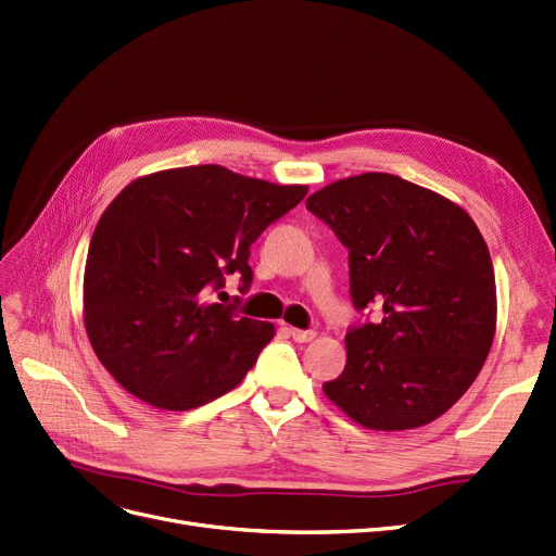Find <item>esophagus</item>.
Here are the masks:
<instances>
[{"mask_svg":"<svg viewBox=\"0 0 556 556\" xmlns=\"http://www.w3.org/2000/svg\"><path fill=\"white\" fill-rule=\"evenodd\" d=\"M288 333H291L293 341H298V343H311L313 338L318 336L313 329H298V327H288Z\"/></svg>","mask_w":556,"mask_h":556,"instance_id":"obj_1","label":"esophagus"}]
</instances>
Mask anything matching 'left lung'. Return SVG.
<instances>
[{"label": "left lung", "instance_id": "1", "mask_svg": "<svg viewBox=\"0 0 556 556\" xmlns=\"http://www.w3.org/2000/svg\"><path fill=\"white\" fill-rule=\"evenodd\" d=\"M306 208L350 252L354 308H381V320L348 329L345 370L325 395L368 429L437 420L470 389L495 336V273L477 225L383 173L329 184Z\"/></svg>", "mask_w": 556, "mask_h": 556}]
</instances>
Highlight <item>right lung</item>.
Listing matches in <instances>:
<instances>
[{"instance_id":"add662e5","label":"right lung","mask_w":556,"mask_h":556,"mask_svg":"<svg viewBox=\"0 0 556 556\" xmlns=\"http://www.w3.org/2000/svg\"><path fill=\"white\" fill-rule=\"evenodd\" d=\"M304 195L306 186L223 165L175 167L119 192L90 238L84 323L123 389L165 412H188L243 381L275 327L213 295L227 298L229 275L240 277V293L250 291L252 243Z\"/></svg>"}]
</instances>
